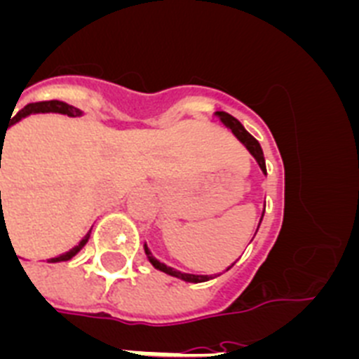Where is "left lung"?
<instances>
[{"instance_id": "left-lung-1", "label": "left lung", "mask_w": 359, "mask_h": 359, "mask_svg": "<svg viewBox=\"0 0 359 359\" xmlns=\"http://www.w3.org/2000/svg\"><path fill=\"white\" fill-rule=\"evenodd\" d=\"M215 116H219V120H221V122H223L224 126H226V128L230 129L231 133H233V136H236L237 140H239L241 144L244 145V147L248 149L250 154H252V156L255 158V161H257V163H259V167H261L262 172L266 174V161H264V154H262L261 144H259V142H257L255 138H253V136L250 135V133L243 128V123H241L239 120L233 118V116H231V115H228V113H224V111H215ZM262 217H264V212H262ZM262 217H261V221H262ZM261 221H259V226H261ZM257 230H259V228H257ZM144 250H145V255H147L149 262H151V264L154 266V268H156V269L163 271V273L170 275V277L182 278V280L192 282V284H199V282H207V280H210V278L217 277V275H215V277H214V275L182 273V271H177V269L170 268V266H167V264H163V262L158 261L156 257H154L151 253V250L147 248V244H144ZM231 266H233V264H231ZM231 266H230V268H231ZM230 268H228V269H230Z\"/></svg>"}]
</instances>
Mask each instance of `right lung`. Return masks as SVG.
<instances>
[{"mask_svg":"<svg viewBox=\"0 0 359 359\" xmlns=\"http://www.w3.org/2000/svg\"><path fill=\"white\" fill-rule=\"evenodd\" d=\"M14 113V111H12ZM36 113H61V115H68V116H81L82 111L77 109V107L69 106V104L66 102H61V100H46V102H34V104H28V106H25L23 109H19L18 113H15L14 116H12V120L8 123H6V128L8 129L11 126H14V123H18L19 120L25 118V116L28 115H36ZM5 133L3 131L0 133V142H5ZM1 194V192H0ZM90 233L91 230L86 233L84 237H82L81 243L77 244V246H73L69 252L62 253V255H57L53 257V259H48V262H65V261H69V259H73V257L77 255L79 252H81L82 248H84V244L88 243V239H90Z\"/></svg>","mask_w":359,"mask_h":359,"instance_id":"1","label":"right lung"}]
</instances>
